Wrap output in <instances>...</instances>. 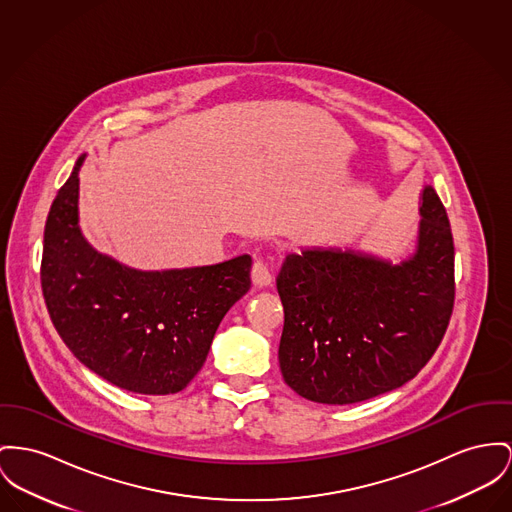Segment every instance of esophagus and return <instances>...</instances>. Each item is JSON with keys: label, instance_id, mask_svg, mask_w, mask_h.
I'll use <instances>...</instances> for the list:
<instances>
[{"label": "esophagus", "instance_id": "obj_1", "mask_svg": "<svg viewBox=\"0 0 512 512\" xmlns=\"http://www.w3.org/2000/svg\"><path fill=\"white\" fill-rule=\"evenodd\" d=\"M252 281L260 287H266L273 281L272 266L268 260L264 258H258L254 264H252Z\"/></svg>", "mask_w": 512, "mask_h": 512}]
</instances>
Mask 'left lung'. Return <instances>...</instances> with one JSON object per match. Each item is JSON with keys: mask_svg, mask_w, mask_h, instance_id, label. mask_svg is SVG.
<instances>
[{"mask_svg": "<svg viewBox=\"0 0 512 512\" xmlns=\"http://www.w3.org/2000/svg\"><path fill=\"white\" fill-rule=\"evenodd\" d=\"M419 213L415 254L398 266L332 248L285 258L279 367L299 396L328 406L371 400L406 384L441 345L454 307V242L433 186Z\"/></svg>", "mask_w": 512, "mask_h": 512, "instance_id": "left-lung-1", "label": "left lung"}]
</instances>
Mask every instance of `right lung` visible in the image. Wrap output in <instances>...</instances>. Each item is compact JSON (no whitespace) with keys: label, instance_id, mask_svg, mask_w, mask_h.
<instances>
[{"label":"right lung","instance_id":"right-lung-1","mask_svg":"<svg viewBox=\"0 0 512 512\" xmlns=\"http://www.w3.org/2000/svg\"><path fill=\"white\" fill-rule=\"evenodd\" d=\"M52 202L40 264L48 314L69 351L118 388L165 396L200 373L227 310L250 289L252 258L139 272L99 254L77 225L79 167Z\"/></svg>","mask_w":512,"mask_h":512}]
</instances>
